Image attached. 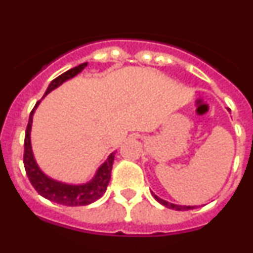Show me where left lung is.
I'll list each match as a JSON object with an SVG mask.
<instances>
[{"label":"left lung","instance_id":"8db88e82","mask_svg":"<svg viewBox=\"0 0 253 253\" xmlns=\"http://www.w3.org/2000/svg\"><path fill=\"white\" fill-rule=\"evenodd\" d=\"M228 111H231V110L228 109ZM152 195L154 196V199H156V200H157V202L160 203V204L165 205V207L169 208V209H175V210H190V209H194V208H195V205H194V207H193V205H178V204H172V203H169V202H166V200H163V199L158 198V196L156 195V194L152 193Z\"/></svg>","mask_w":253,"mask_h":253}]
</instances>
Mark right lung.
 Here are the masks:
<instances>
[{"mask_svg":"<svg viewBox=\"0 0 253 253\" xmlns=\"http://www.w3.org/2000/svg\"><path fill=\"white\" fill-rule=\"evenodd\" d=\"M86 66L87 63H82L58 76L55 80H53L49 84L43 99L49 92L59 87L60 84H63L66 81L76 77L78 73H81L86 68ZM40 101L37 102L35 107L30 113V116H29L28 128H26L25 133V143H24V166H25L26 175H28L31 185L43 198L48 199L50 202L57 203V204L67 205V207H84V205H88L91 203L96 202L106 191L107 184L110 181L115 152H113L101 166L96 169L93 177L90 181L84 182V184H67L63 181H58L49 177L48 175H45L42 171V169L38 165L37 160L34 157L33 147H31L30 134L31 126H33V116H34V113L37 110V107L39 106Z\"/></svg>","mask_w":253,"mask_h":253,"instance_id":"1","label":"right lung"}]
</instances>
